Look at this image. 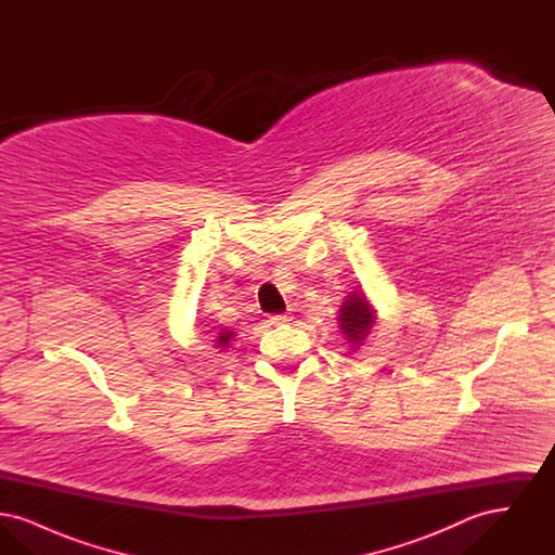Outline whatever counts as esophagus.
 <instances>
[{
    "label": "esophagus",
    "mask_w": 555,
    "mask_h": 555,
    "mask_svg": "<svg viewBox=\"0 0 555 555\" xmlns=\"http://www.w3.org/2000/svg\"><path fill=\"white\" fill-rule=\"evenodd\" d=\"M268 322L270 324H285V322H289V317L287 314H276V317L268 318Z\"/></svg>",
    "instance_id": "obj_1"
}]
</instances>
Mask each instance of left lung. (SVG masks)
<instances>
[{"label":"left lung","instance_id":"left-lung-1","mask_svg":"<svg viewBox=\"0 0 555 555\" xmlns=\"http://www.w3.org/2000/svg\"><path fill=\"white\" fill-rule=\"evenodd\" d=\"M337 322H339L341 335H344L345 341H347L351 351H356L358 347L364 345L374 322H376V310L370 304L369 297H366L362 287H356V289L349 291L345 295Z\"/></svg>","mask_w":555,"mask_h":555}]
</instances>
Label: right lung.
<instances>
[{
	"mask_svg": "<svg viewBox=\"0 0 555 555\" xmlns=\"http://www.w3.org/2000/svg\"><path fill=\"white\" fill-rule=\"evenodd\" d=\"M235 337H237V333H233V331H222V333H218V337L214 339V347L216 349H220V351H224L231 341H235Z\"/></svg>",
	"mask_w": 555,
	"mask_h": 555,
	"instance_id": "right-lung-1",
	"label": "right lung"
}]
</instances>
